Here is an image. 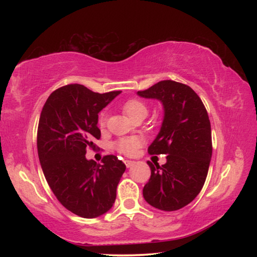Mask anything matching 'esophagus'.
Returning a JSON list of instances; mask_svg holds the SVG:
<instances>
[{
  "label": "esophagus",
  "mask_w": 257,
  "mask_h": 257,
  "mask_svg": "<svg viewBox=\"0 0 257 257\" xmlns=\"http://www.w3.org/2000/svg\"><path fill=\"white\" fill-rule=\"evenodd\" d=\"M124 164H125V167H127V168H130V167H133V165L135 164V161L125 160V161H124Z\"/></svg>",
  "instance_id": "34e87169"
}]
</instances>
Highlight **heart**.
Listing matches in <instances>:
<instances>
[{
  "mask_svg": "<svg viewBox=\"0 0 257 257\" xmlns=\"http://www.w3.org/2000/svg\"><path fill=\"white\" fill-rule=\"evenodd\" d=\"M123 111L130 119H134L135 116H137L142 113H146L147 114V107L145 104L139 101V99H128L127 102L123 104ZM105 123V114H101L99 116V124ZM142 145V141L138 137H128L120 139L119 142H116L115 149L118 150L120 153H123L125 155L134 154L139 146Z\"/></svg>",
  "mask_w": 257,
  "mask_h": 257,
  "instance_id": "1",
  "label": "heart"
}]
</instances>
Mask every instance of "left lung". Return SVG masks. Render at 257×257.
<instances>
[{
    "mask_svg": "<svg viewBox=\"0 0 257 257\" xmlns=\"http://www.w3.org/2000/svg\"><path fill=\"white\" fill-rule=\"evenodd\" d=\"M137 95L162 104V124L149 153L168 155L161 167L147 162L151 178L143 196L161 211H177L194 201L206 179L212 158L206 108L189 86L173 80L159 81Z\"/></svg>",
    "mask_w": 257,
    "mask_h": 257,
    "instance_id": "1",
    "label": "left lung"
}]
</instances>
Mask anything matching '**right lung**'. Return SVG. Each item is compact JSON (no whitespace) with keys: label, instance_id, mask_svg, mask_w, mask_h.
I'll use <instances>...</instances> for the list:
<instances>
[{"label":"right lung","instance_id":"obj_1","mask_svg":"<svg viewBox=\"0 0 257 257\" xmlns=\"http://www.w3.org/2000/svg\"><path fill=\"white\" fill-rule=\"evenodd\" d=\"M121 92L94 93L72 84L52 93L41 113L37 132L38 158L47 184L62 205L93 219L114 204L116 187L125 170L114 155L103 163L86 159V149L101 138L98 113Z\"/></svg>","mask_w":257,"mask_h":257}]
</instances>
